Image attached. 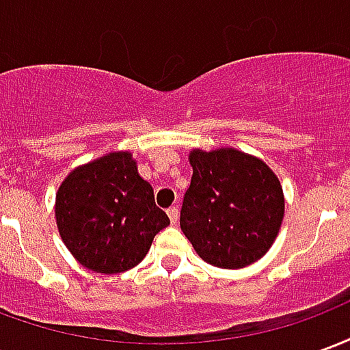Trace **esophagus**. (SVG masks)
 Segmentation results:
<instances>
[{
  "instance_id": "1",
  "label": "esophagus",
  "mask_w": 350,
  "mask_h": 350,
  "mask_svg": "<svg viewBox=\"0 0 350 350\" xmlns=\"http://www.w3.org/2000/svg\"><path fill=\"white\" fill-rule=\"evenodd\" d=\"M167 213H168V217H170V223H172V225H176V223H178V215H180V212H178V206L168 208Z\"/></svg>"
}]
</instances>
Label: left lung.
Instances as JSON below:
<instances>
[{"mask_svg":"<svg viewBox=\"0 0 350 350\" xmlns=\"http://www.w3.org/2000/svg\"><path fill=\"white\" fill-rule=\"evenodd\" d=\"M180 227L198 257L236 270L257 262L275 242L285 215L278 176L258 157L234 148L193 150Z\"/></svg>","mask_w":350,"mask_h":350,"instance_id":"1","label":"left lung"}]
</instances>
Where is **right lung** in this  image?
<instances>
[{
    "instance_id": "right-lung-1",
    "label": "right lung",
    "mask_w": 350,
    "mask_h": 350,
    "mask_svg": "<svg viewBox=\"0 0 350 350\" xmlns=\"http://www.w3.org/2000/svg\"><path fill=\"white\" fill-rule=\"evenodd\" d=\"M62 240L84 268L120 273L148 255L155 234L170 225L155 206L129 152H110L77 167L56 193Z\"/></svg>"
}]
</instances>
